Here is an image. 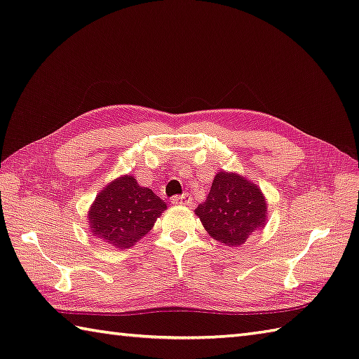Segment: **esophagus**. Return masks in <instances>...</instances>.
<instances>
[{"label":"esophagus","instance_id":"1","mask_svg":"<svg viewBox=\"0 0 359 359\" xmlns=\"http://www.w3.org/2000/svg\"><path fill=\"white\" fill-rule=\"evenodd\" d=\"M172 203L173 205H191L192 198L189 194H182V195H175L172 197Z\"/></svg>","mask_w":359,"mask_h":359}]
</instances>
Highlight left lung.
Wrapping results in <instances>:
<instances>
[{
  "instance_id": "1",
  "label": "left lung",
  "mask_w": 359,
  "mask_h": 359,
  "mask_svg": "<svg viewBox=\"0 0 359 359\" xmlns=\"http://www.w3.org/2000/svg\"><path fill=\"white\" fill-rule=\"evenodd\" d=\"M266 211V198L258 186L236 173L219 172L195 214L215 241L238 247L264 226Z\"/></svg>"
}]
</instances>
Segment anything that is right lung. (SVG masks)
<instances>
[{
	"label": "right lung",
	"mask_w": 359,
	"mask_h": 359,
	"mask_svg": "<svg viewBox=\"0 0 359 359\" xmlns=\"http://www.w3.org/2000/svg\"><path fill=\"white\" fill-rule=\"evenodd\" d=\"M167 206L130 175L101 191L89 211L90 231L116 248H128L153 228Z\"/></svg>",
	"instance_id": "add662e5"
}]
</instances>
